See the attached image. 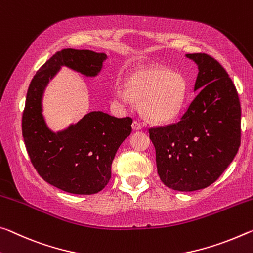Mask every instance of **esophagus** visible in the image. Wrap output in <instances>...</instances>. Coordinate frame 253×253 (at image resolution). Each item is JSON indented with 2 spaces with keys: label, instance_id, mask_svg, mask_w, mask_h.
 Masks as SVG:
<instances>
[{
  "label": "esophagus",
  "instance_id": "esophagus-1",
  "mask_svg": "<svg viewBox=\"0 0 253 253\" xmlns=\"http://www.w3.org/2000/svg\"><path fill=\"white\" fill-rule=\"evenodd\" d=\"M142 128H143V124L139 122V120H134V122H133V129L139 130V129H142Z\"/></svg>",
  "mask_w": 253,
  "mask_h": 253
}]
</instances>
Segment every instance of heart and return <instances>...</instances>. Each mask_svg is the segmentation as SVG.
<instances>
[{
	"instance_id": "b5f03b06",
	"label": "heart",
	"mask_w": 253,
	"mask_h": 253,
	"mask_svg": "<svg viewBox=\"0 0 253 253\" xmlns=\"http://www.w3.org/2000/svg\"><path fill=\"white\" fill-rule=\"evenodd\" d=\"M184 83L179 74L161 66H147L130 75L126 90L116 87V101L125 105L133 99L141 102V109L147 119L166 123L173 119L181 108Z\"/></svg>"
}]
</instances>
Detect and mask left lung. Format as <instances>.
Masks as SVG:
<instances>
[{
  "label": "left lung",
  "instance_id": "obj_1",
  "mask_svg": "<svg viewBox=\"0 0 253 253\" xmlns=\"http://www.w3.org/2000/svg\"><path fill=\"white\" fill-rule=\"evenodd\" d=\"M186 56L198 65L197 95L178 123L148 128L159 177L178 191L211 186L241 144V105L227 72L205 53Z\"/></svg>",
  "mask_w": 253,
  "mask_h": 253
}]
</instances>
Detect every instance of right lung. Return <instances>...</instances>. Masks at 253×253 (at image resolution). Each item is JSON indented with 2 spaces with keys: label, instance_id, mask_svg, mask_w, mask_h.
I'll use <instances>...</instances> for the list:
<instances>
[{
  "label": "right lung",
  "instance_id": "right-lung-1",
  "mask_svg": "<svg viewBox=\"0 0 253 253\" xmlns=\"http://www.w3.org/2000/svg\"><path fill=\"white\" fill-rule=\"evenodd\" d=\"M107 58L86 49H62L37 71L28 87L22 136L36 171L46 182L70 194H97L111 178L116 152L131 133L130 117L92 111L69 129L55 134L42 115L46 84L62 65L87 76L97 75Z\"/></svg>",
  "mask_w": 253,
  "mask_h": 253
}]
</instances>
